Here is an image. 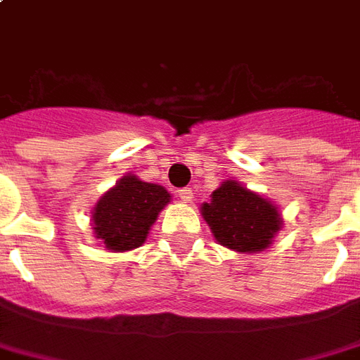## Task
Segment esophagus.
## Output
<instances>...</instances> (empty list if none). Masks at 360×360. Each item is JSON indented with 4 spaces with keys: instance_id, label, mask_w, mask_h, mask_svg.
<instances>
[{
    "instance_id": "esophagus-1",
    "label": "esophagus",
    "mask_w": 360,
    "mask_h": 360,
    "mask_svg": "<svg viewBox=\"0 0 360 360\" xmlns=\"http://www.w3.org/2000/svg\"><path fill=\"white\" fill-rule=\"evenodd\" d=\"M177 196H179L181 200L191 202V200H193V191H191V188H188V187L179 188V191H177Z\"/></svg>"
}]
</instances>
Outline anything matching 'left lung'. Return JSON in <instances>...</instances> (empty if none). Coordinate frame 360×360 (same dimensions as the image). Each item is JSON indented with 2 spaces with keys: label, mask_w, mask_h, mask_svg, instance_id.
I'll list each match as a JSON object with an SVG mask.
<instances>
[{
  "label": "left lung",
  "mask_w": 360,
  "mask_h": 360,
  "mask_svg": "<svg viewBox=\"0 0 360 360\" xmlns=\"http://www.w3.org/2000/svg\"><path fill=\"white\" fill-rule=\"evenodd\" d=\"M202 215L219 244L236 252H262L271 244L282 221L273 204L234 181L223 183L202 206Z\"/></svg>",
  "instance_id": "8db88e82"
}]
</instances>
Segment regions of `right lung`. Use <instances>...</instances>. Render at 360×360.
I'll list each match as a JSON object with an SVG mask.
<instances>
[{
  "label": "right lung",
  "instance_id": "right-lung-1",
  "mask_svg": "<svg viewBox=\"0 0 360 360\" xmlns=\"http://www.w3.org/2000/svg\"><path fill=\"white\" fill-rule=\"evenodd\" d=\"M167 202L166 188L127 175L97 202L93 231L114 252L139 248Z\"/></svg>",
  "mask_w": 360,
  "mask_h": 360
}]
</instances>
